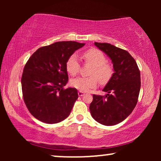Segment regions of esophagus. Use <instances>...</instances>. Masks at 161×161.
I'll use <instances>...</instances> for the list:
<instances>
[{
  "instance_id": "1",
  "label": "esophagus",
  "mask_w": 161,
  "mask_h": 161,
  "mask_svg": "<svg viewBox=\"0 0 161 161\" xmlns=\"http://www.w3.org/2000/svg\"><path fill=\"white\" fill-rule=\"evenodd\" d=\"M78 94V96H80V97H82V96L84 95V92H82V91H79Z\"/></svg>"
}]
</instances>
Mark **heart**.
<instances>
[{
	"label": "heart",
	"instance_id": "obj_1",
	"mask_svg": "<svg viewBox=\"0 0 161 161\" xmlns=\"http://www.w3.org/2000/svg\"><path fill=\"white\" fill-rule=\"evenodd\" d=\"M82 58L86 63L93 65L90 70L89 77H78L72 79L71 86L82 92H88L97 87V80L102 84H105L113 75L114 68L111 63L106 61L102 51L96 48H90L82 53ZM66 69L69 75L75 76L80 69V63L76 55H72L67 59Z\"/></svg>",
	"mask_w": 161,
	"mask_h": 161
}]
</instances>
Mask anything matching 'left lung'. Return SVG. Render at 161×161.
I'll return each instance as SVG.
<instances>
[{
    "label": "left lung",
    "instance_id": "8db88e82",
    "mask_svg": "<svg viewBox=\"0 0 161 161\" xmlns=\"http://www.w3.org/2000/svg\"><path fill=\"white\" fill-rule=\"evenodd\" d=\"M94 45L111 59L114 72L103 89L108 94H93L89 110L97 122L111 126L124 121L135 108L141 88L140 70L127 50L108 43Z\"/></svg>",
    "mask_w": 161,
    "mask_h": 161
}]
</instances>
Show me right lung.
Here are the masks:
<instances>
[{"label": "right lung", "mask_w": 161, "mask_h": 161, "mask_svg": "<svg viewBox=\"0 0 161 161\" xmlns=\"http://www.w3.org/2000/svg\"><path fill=\"white\" fill-rule=\"evenodd\" d=\"M84 43L64 41L39 48L24 67L21 78L23 100L31 114L47 124L67 118L78 98L75 88L64 89L68 82L66 63Z\"/></svg>", "instance_id": "obj_1"}]
</instances>
